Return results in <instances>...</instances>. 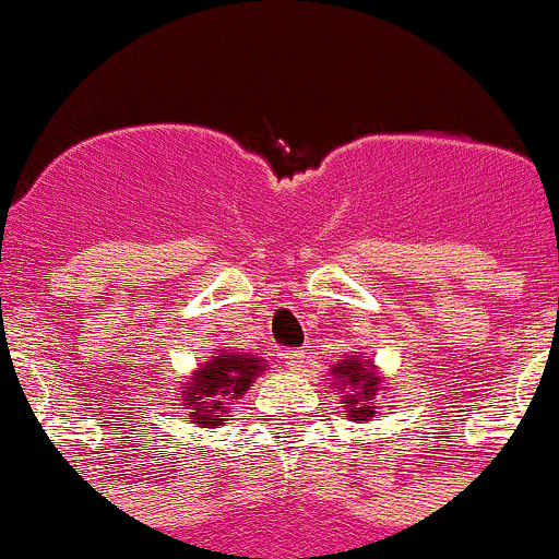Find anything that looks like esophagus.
I'll list each match as a JSON object with an SVG mask.
<instances>
[{
    "label": "esophagus",
    "instance_id": "esophagus-1",
    "mask_svg": "<svg viewBox=\"0 0 559 559\" xmlns=\"http://www.w3.org/2000/svg\"><path fill=\"white\" fill-rule=\"evenodd\" d=\"M284 362L289 370H300V362H302V354L300 352H286L284 354Z\"/></svg>",
    "mask_w": 559,
    "mask_h": 559
}]
</instances>
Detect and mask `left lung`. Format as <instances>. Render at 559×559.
Here are the masks:
<instances>
[{"mask_svg": "<svg viewBox=\"0 0 559 559\" xmlns=\"http://www.w3.org/2000/svg\"><path fill=\"white\" fill-rule=\"evenodd\" d=\"M332 381H335V389L346 405V416L359 425L373 419L381 397L389 392L384 376L376 370L370 359H341L337 365H332Z\"/></svg>", "mask_w": 559, "mask_h": 559, "instance_id": "obj_1", "label": "left lung"}]
</instances>
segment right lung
I'll return each mask as SVG.
<instances>
[{"label":"right lung","instance_id":"right-lung-1","mask_svg":"<svg viewBox=\"0 0 559 559\" xmlns=\"http://www.w3.org/2000/svg\"><path fill=\"white\" fill-rule=\"evenodd\" d=\"M264 359L253 357L248 352L224 348L216 357L191 373V381H183L180 400L183 408H189L191 425L197 427H218L224 425V416L233 408L235 400H240L251 389L253 379L262 376Z\"/></svg>","mask_w":559,"mask_h":559}]
</instances>
